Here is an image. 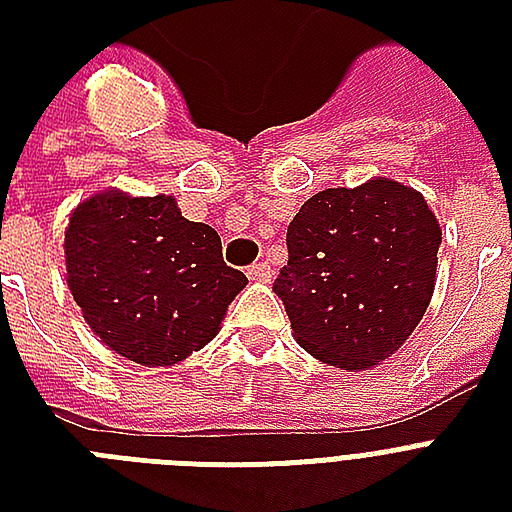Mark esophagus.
<instances>
[{"mask_svg": "<svg viewBox=\"0 0 512 512\" xmlns=\"http://www.w3.org/2000/svg\"><path fill=\"white\" fill-rule=\"evenodd\" d=\"M247 276L252 281H260V284H268L273 279V271L268 263H255L247 268Z\"/></svg>", "mask_w": 512, "mask_h": 512, "instance_id": "34e87169", "label": "esophagus"}]
</instances>
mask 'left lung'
Returning a JSON list of instances; mask_svg holds the SVG:
<instances>
[{
	"label": "left lung",
	"instance_id": "1",
	"mask_svg": "<svg viewBox=\"0 0 512 512\" xmlns=\"http://www.w3.org/2000/svg\"><path fill=\"white\" fill-rule=\"evenodd\" d=\"M441 228L420 191L374 177L327 188L287 228L273 281L295 340L324 364L361 372L393 356L428 311Z\"/></svg>",
	"mask_w": 512,
	"mask_h": 512
}]
</instances>
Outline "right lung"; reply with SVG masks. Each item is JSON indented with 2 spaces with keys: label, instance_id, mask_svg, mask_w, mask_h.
I'll return each mask as SVG.
<instances>
[{
  "label": "right lung",
  "instance_id": "obj_1",
  "mask_svg": "<svg viewBox=\"0 0 512 512\" xmlns=\"http://www.w3.org/2000/svg\"><path fill=\"white\" fill-rule=\"evenodd\" d=\"M66 279L108 348L170 366L204 348L247 276L223 263L215 228L180 215L172 196L103 191L66 228Z\"/></svg>",
  "mask_w": 512,
  "mask_h": 512
}]
</instances>
